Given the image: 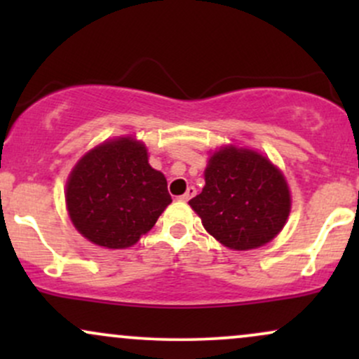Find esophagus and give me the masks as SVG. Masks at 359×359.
<instances>
[{"label":"esophagus","mask_w":359,"mask_h":359,"mask_svg":"<svg viewBox=\"0 0 359 359\" xmlns=\"http://www.w3.org/2000/svg\"><path fill=\"white\" fill-rule=\"evenodd\" d=\"M194 196H196V187H192V185H191V187H187V191H185V194H182L179 199L184 201V203H187V201H191Z\"/></svg>","instance_id":"obj_1"}]
</instances>
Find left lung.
<instances>
[{
    "instance_id": "left-lung-1",
    "label": "left lung",
    "mask_w": 359,
    "mask_h": 359,
    "mask_svg": "<svg viewBox=\"0 0 359 359\" xmlns=\"http://www.w3.org/2000/svg\"><path fill=\"white\" fill-rule=\"evenodd\" d=\"M204 179L203 192L189 204L221 245L253 250L282 231L290 212V191L266 156L248 148L222 147L209 158Z\"/></svg>"
}]
</instances>
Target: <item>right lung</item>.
Here are the masks:
<instances>
[{"instance_id":"add662e5","label":"right lung","mask_w":359,"mask_h":359,"mask_svg":"<svg viewBox=\"0 0 359 359\" xmlns=\"http://www.w3.org/2000/svg\"><path fill=\"white\" fill-rule=\"evenodd\" d=\"M170 203L167 179L150 167L147 147L131 137L88 151L65 187V204L77 231L111 250L133 246Z\"/></svg>"}]
</instances>
